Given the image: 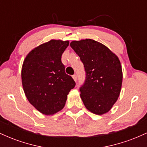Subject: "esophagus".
<instances>
[{"label":"esophagus","mask_w":147,"mask_h":147,"mask_svg":"<svg viewBox=\"0 0 147 147\" xmlns=\"http://www.w3.org/2000/svg\"><path fill=\"white\" fill-rule=\"evenodd\" d=\"M72 78H73V79L75 81V82H77V75H72Z\"/></svg>","instance_id":"esophagus-1"}]
</instances>
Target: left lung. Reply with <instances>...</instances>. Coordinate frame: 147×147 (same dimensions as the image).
Here are the masks:
<instances>
[{
  "label": "left lung",
  "instance_id": "8db88e82",
  "mask_svg": "<svg viewBox=\"0 0 147 147\" xmlns=\"http://www.w3.org/2000/svg\"><path fill=\"white\" fill-rule=\"evenodd\" d=\"M70 45L85 69V82L79 90L86 108L99 115L109 112L122 88L123 76L119 59L107 47L92 39L73 41Z\"/></svg>",
  "mask_w": 147,
  "mask_h": 147
}]
</instances>
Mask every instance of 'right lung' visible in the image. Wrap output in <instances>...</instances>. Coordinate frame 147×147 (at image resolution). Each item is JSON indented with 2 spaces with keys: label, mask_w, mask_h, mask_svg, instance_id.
Returning <instances> with one entry per match:
<instances>
[{
  "label": "right lung",
  "mask_w": 147,
  "mask_h": 147,
  "mask_svg": "<svg viewBox=\"0 0 147 147\" xmlns=\"http://www.w3.org/2000/svg\"><path fill=\"white\" fill-rule=\"evenodd\" d=\"M68 45V41L52 39L32 50L23 61L21 78L25 96L43 114L50 115L61 110L75 86L61 62Z\"/></svg>",
  "instance_id": "obj_1"
}]
</instances>
